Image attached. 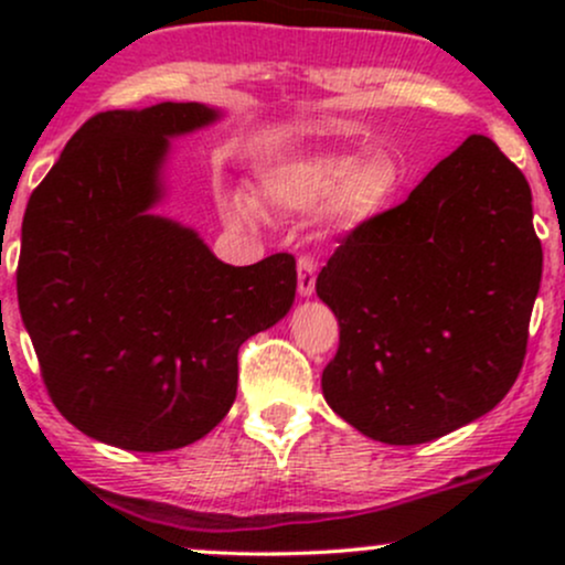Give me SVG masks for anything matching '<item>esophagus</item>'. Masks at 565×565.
<instances>
[{
  "label": "esophagus",
  "mask_w": 565,
  "mask_h": 565,
  "mask_svg": "<svg viewBox=\"0 0 565 565\" xmlns=\"http://www.w3.org/2000/svg\"><path fill=\"white\" fill-rule=\"evenodd\" d=\"M297 291H300V297L316 295V263L308 255L297 260Z\"/></svg>",
  "instance_id": "34e87169"
}]
</instances>
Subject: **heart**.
Wrapping results in <instances>:
<instances>
[{
	"label": "heart",
	"instance_id": "1",
	"mask_svg": "<svg viewBox=\"0 0 565 565\" xmlns=\"http://www.w3.org/2000/svg\"><path fill=\"white\" fill-rule=\"evenodd\" d=\"M404 185V170L393 153H316L287 161L260 178V201L281 215H319L340 228H361L385 215ZM231 215L242 223L255 217L244 193L231 196Z\"/></svg>",
	"mask_w": 565,
	"mask_h": 565
}]
</instances>
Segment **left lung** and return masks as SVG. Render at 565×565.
Returning <instances> with one entry per match:
<instances>
[{
  "label": "left lung",
  "instance_id": "left-lung-1",
  "mask_svg": "<svg viewBox=\"0 0 565 565\" xmlns=\"http://www.w3.org/2000/svg\"><path fill=\"white\" fill-rule=\"evenodd\" d=\"M540 281L526 178L470 135L323 265L316 291L340 321L323 398L391 446L483 417L521 372Z\"/></svg>",
  "mask_w": 565,
  "mask_h": 565
}]
</instances>
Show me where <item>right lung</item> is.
Listing matches in <instances>:
<instances>
[{
  "label": "right lung",
  "mask_w": 565,
  "mask_h": 565,
  "mask_svg": "<svg viewBox=\"0 0 565 565\" xmlns=\"http://www.w3.org/2000/svg\"><path fill=\"white\" fill-rule=\"evenodd\" d=\"M223 116L204 103L97 114L31 193L18 305L57 412L127 451L183 449L236 401L238 348L289 313L291 255L228 265L157 215L172 138Z\"/></svg>",
  "instance_id": "right-lung-1"
}]
</instances>
